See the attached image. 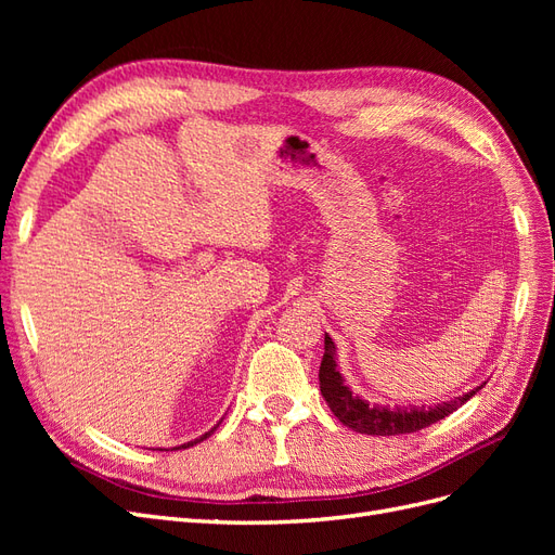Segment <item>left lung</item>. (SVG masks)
<instances>
[{
    "mask_svg": "<svg viewBox=\"0 0 555 555\" xmlns=\"http://www.w3.org/2000/svg\"><path fill=\"white\" fill-rule=\"evenodd\" d=\"M483 384L459 398L438 402L433 408L371 405L361 396L351 393V389L345 384L338 363H335V343L328 338V333L324 335V359L322 365H319V389H322V396L328 402L331 412L340 418L343 426L363 435H405L422 430L430 424H438L440 418L456 412L463 402H467L479 389H483Z\"/></svg>",
    "mask_w": 555,
    "mask_h": 555,
    "instance_id": "obj_1",
    "label": "left lung"
}]
</instances>
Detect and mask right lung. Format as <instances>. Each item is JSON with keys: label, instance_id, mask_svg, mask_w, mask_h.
<instances>
[{"label": "right lung", "instance_id": "add662e5", "mask_svg": "<svg viewBox=\"0 0 555 555\" xmlns=\"http://www.w3.org/2000/svg\"><path fill=\"white\" fill-rule=\"evenodd\" d=\"M217 426H220V424H217ZM217 426H212L208 433H204V435H201V438H196V440H192V442H188V444H182V449H188V447H194V444H198V442H204L206 438H210V435L217 430Z\"/></svg>", "mask_w": 555, "mask_h": 555}]
</instances>
